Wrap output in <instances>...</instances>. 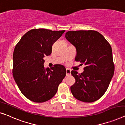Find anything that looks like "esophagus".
<instances>
[{"label": "esophagus", "mask_w": 125, "mask_h": 125, "mask_svg": "<svg viewBox=\"0 0 125 125\" xmlns=\"http://www.w3.org/2000/svg\"><path fill=\"white\" fill-rule=\"evenodd\" d=\"M66 76H69L71 75V70H69V69H66Z\"/></svg>", "instance_id": "1"}]
</instances>
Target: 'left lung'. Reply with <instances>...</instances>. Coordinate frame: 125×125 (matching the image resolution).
<instances>
[{"mask_svg":"<svg viewBox=\"0 0 125 125\" xmlns=\"http://www.w3.org/2000/svg\"><path fill=\"white\" fill-rule=\"evenodd\" d=\"M65 38L76 49L75 60L85 65L81 73L71 72L76 80L71 87L73 96L84 102L96 101L106 92L114 75L111 47L94 30L69 31Z\"/></svg>","mask_w":125,"mask_h":125,"instance_id":"1","label":"left lung"}]
</instances>
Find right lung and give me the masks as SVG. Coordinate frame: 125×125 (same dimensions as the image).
I'll return each instance as SVG.
<instances>
[{"instance_id": "1", "label": "right lung", "mask_w": 125, "mask_h": 125, "mask_svg": "<svg viewBox=\"0 0 125 125\" xmlns=\"http://www.w3.org/2000/svg\"><path fill=\"white\" fill-rule=\"evenodd\" d=\"M65 30L32 29L16 45L13 54V77L23 95L31 101L41 103L51 99L66 76V69L56 65L43 66L45 56L52 53L53 43Z\"/></svg>"}]
</instances>
